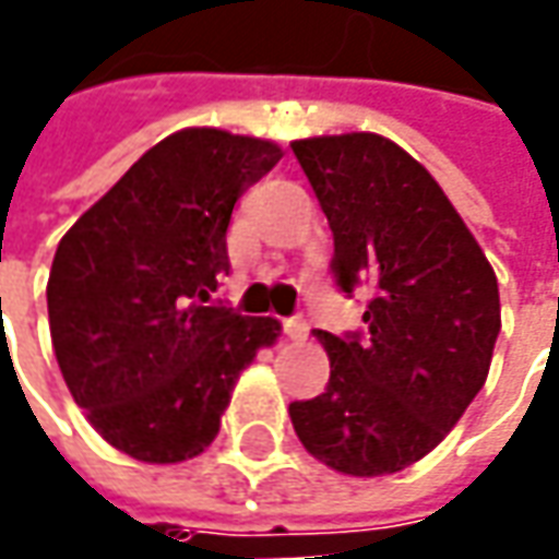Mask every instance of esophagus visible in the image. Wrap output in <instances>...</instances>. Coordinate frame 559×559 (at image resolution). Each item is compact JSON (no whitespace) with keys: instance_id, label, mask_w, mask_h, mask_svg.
I'll return each mask as SVG.
<instances>
[{"instance_id":"obj_1","label":"esophagus","mask_w":559,"mask_h":559,"mask_svg":"<svg viewBox=\"0 0 559 559\" xmlns=\"http://www.w3.org/2000/svg\"><path fill=\"white\" fill-rule=\"evenodd\" d=\"M281 328H284V334L290 340H302L309 334V324H306V318H284L281 321Z\"/></svg>"}]
</instances>
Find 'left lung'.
I'll return each mask as SVG.
<instances>
[{"instance_id":"1","label":"left lung","mask_w":559,"mask_h":559,"mask_svg":"<svg viewBox=\"0 0 559 559\" xmlns=\"http://www.w3.org/2000/svg\"><path fill=\"white\" fill-rule=\"evenodd\" d=\"M290 147L334 231L337 287L374 294L365 337L316 334L331 380L290 402L294 430L331 471H405L449 436L489 377L498 278L439 182L395 142L349 132Z\"/></svg>"}]
</instances>
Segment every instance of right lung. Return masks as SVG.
Returning <instances> with one entry per match:
<instances>
[{
    "label": "right lung",
    "mask_w": 559,
    "mask_h": 559,
    "mask_svg": "<svg viewBox=\"0 0 559 559\" xmlns=\"http://www.w3.org/2000/svg\"><path fill=\"white\" fill-rule=\"evenodd\" d=\"M281 147L182 129L142 154L61 238L46 297L51 346L88 424L145 464H179L219 433L235 380L278 340L275 318L213 302L225 231Z\"/></svg>",
    "instance_id": "1"
}]
</instances>
